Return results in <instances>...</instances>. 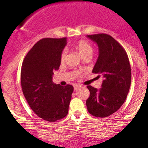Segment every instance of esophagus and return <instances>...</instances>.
Instances as JSON below:
<instances>
[{
	"instance_id": "obj_1",
	"label": "esophagus",
	"mask_w": 148,
	"mask_h": 148,
	"mask_svg": "<svg viewBox=\"0 0 148 148\" xmlns=\"http://www.w3.org/2000/svg\"><path fill=\"white\" fill-rule=\"evenodd\" d=\"M78 87H79V85H77V84L74 85V90H76V89H77V88H78Z\"/></svg>"
}]
</instances>
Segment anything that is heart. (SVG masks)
<instances>
[{
    "mask_svg": "<svg viewBox=\"0 0 148 148\" xmlns=\"http://www.w3.org/2000/svg\"><path fill=\"white\" fill-rule=\"evenodd\" d=\"M74 49L84 59L86 57H90L93 52L92 45L86 40H80L74 45ZM66 57V51L64 50L61 54V62L63 63Z\"/></svg>",
    "mask_w": 148,
    "mask_h": 148,
    "instance_id": "1",
    "label": "heart"
}]
</instances>
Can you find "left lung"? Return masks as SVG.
I'll return each instance as SVG.
<instances>
[{"instance_id": "8db88e82", "label": "left lung", "mask_w": 148, "mask_h": 148, "mask_svg": "<svg viewBox=\"0 0 148 148\" xmlns=\"http://www.w3.org/2000/svg\"><path fill=\"white\" fill-rule=\"evenodd\" d=\"M97 43L99 56L92 73L103 79L97 89L87 86L90 95L86 99L88 112L95 117H106L120 108L126 99L131 84V66L125 49L106 34L87 35Z\"/></svg>"}]
</instances>
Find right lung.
Masks as SVG:
<instances>
[{
  "instance_id": "obj_1",
  "label": "right lung",
  "mask_w": 148,
  "mask_h": 148,
  "mask_svg": "<svg viewBox=\"0 0 148 148\" xmlns=\"http://www.w3.org/2000/svg\"><path fill=\"white\" fill-rule=\"evenodd\" d=\"M66 45V38H42L31 48L22 64L23 95L34 113L49 122H56L67 115L74 91L72 85L63 86L52 81L53 71L59 69Z\"/></svg>"
}]
</instances>
